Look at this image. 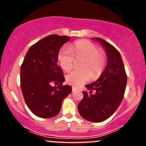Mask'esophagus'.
<instances>
[{"instance_id": "1", "label": "esophagus", "mask_w": 146, "mask_h": 146, "mask_svg": "<svg viewBox=\"0 0 146 146\" xmlns=\"http://www.w3.org/2000/svg\"><path fill=\"white\" fill-rule=\"evenodd\" d=\"M72 90H73V92H75V91H76V90H78V88H77L76 87L73 86V87H72Z\"/></svg>"}]
</instances>
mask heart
Segmentation results:
<instances>
[{
    "label": "heart",
    "mask_w": 146,
    "mask_h": 146,
    "mask_svg": "<svg viewBox=\"0 0 146 146\" xmlns=\"http://www.w3.org/2000/svg\"><path fill=\"white\" fill-rule=\"evenodd\" d=\"M95 44L88 40H79L67 47L60 50L58 61L64 71H68L73 65L75 57L82 56L80 63L82 68H75L66 75V82L73 86H79L89 81L90 79H98L104 71L106 57L103 53L98 51Z\"/></svg>",
    "instance_id": "obj_1"
}]
</instances>
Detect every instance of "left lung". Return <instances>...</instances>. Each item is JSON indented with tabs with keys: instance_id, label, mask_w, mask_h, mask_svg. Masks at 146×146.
Here are the masks:
<instances>
[{
	"instance_id": "1",
	"label": "left lung",
	"mask_w": 146,
	"mask_h": 146,
	"mask_svg": "<svg viewBox=\"0 0 146 146\" xmlns=\"http://www.w3.org/2000/svg\"><path fill=\"white\" fill-rule=\"evenodd\" d=\"M102 45L107 57V65L95 82L86 85L78 111L84 119L91 122L106 120L116 111L122 102L127 84V75L119 52L100 38H92Z\"/></svg>"
}]
</instances>
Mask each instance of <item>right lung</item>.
I'll use <instances>...</instances> for the list:
<instances>
[{
	"instance_id": "obj_1",
	"label": "right lung",
	"mask_w": 146,
	"mask_h": 146,
	"mask_svg": "<svg viewBox=\"0 0 146 146\" xmlns=\"http://www.w3.org/2000/svg\"><path fill=\"white\" fill-rule=\"evenodd\" d=\"M71 40L68 36L52 34L37 42L28 50L21 68V86L29 110L41 118L56 116L72 87L62 86L65 79L58 64L60 48ZM53 83H60L56 87Z\"/></svg>"
}]
</instances>
